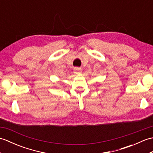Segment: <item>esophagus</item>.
<instances>
[{
    "mask_svg": "<svg viewBox=\"0 0 153 153\" xmlns=\"http://www.w3.org/2000/svg\"><path fill=\"white\" fill-rule=\"evenodd\" d=\"M75 73L77 74H79L82 73V70L80 69L79 68H75Z\"/></svg>",
    "mask_w": 153,
    "mask_h": 153,
    "instance_id": "1",
    "label": "esophagus"
}]
</instances>
